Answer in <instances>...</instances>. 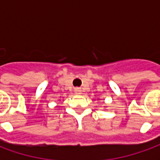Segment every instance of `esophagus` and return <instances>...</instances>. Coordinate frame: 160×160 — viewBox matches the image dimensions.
Returning <instances> with one entry per match:
<instances>
[{
	"label": "esophagus",
	"instance_id": "1",
	"mask_svg": "<svg viewBox=\"0 0 160 160\" xmlns=\"http://www.w3.org/2000/svg\"><path fill=\"white\" fill-rule=\"evenodd\" d=\"M75 91H76L77 92H80V89H79V88H76V89H75Z\"/></svg>",
	"mask_w": 160,
	"mask_h": 160
}]
</instances>
